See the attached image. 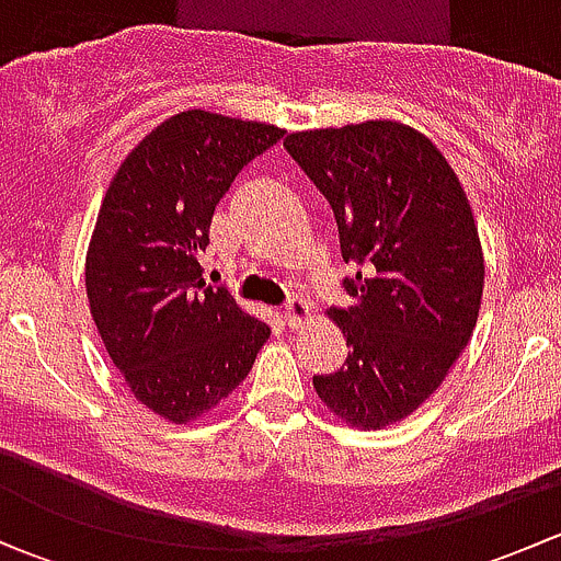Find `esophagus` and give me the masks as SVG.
Returning <instances> with one entry per match:
<instances>
[{
    "instance_id": "1",
    "label": "esophagus",
    "mask_w": 561,
    "mask_h": 561,
    "mask_svg": "<svg viewBox=\"0 0 561 561\" xmlns=\"http://www.w3.org/2000/svg\"><path fill=\"white\" fill-rule=\"evenodd\" d=\"M282 317H285L287 325L298 328V325H304L309 317H312V307H309L304 298H293V301L285 307V312H282Z\"/></svg>"
}]
</instances>
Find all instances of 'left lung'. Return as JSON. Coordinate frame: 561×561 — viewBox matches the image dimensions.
Masks as SVG:
<instances>
[{
  "mask_svg": "<svg viewBox=\"0 0 561 561\" xmlns=\"http://www.w3.org/2000/svg\"><path fill=\"white\" fill-rule=\"evenodd\" d=\"M285 149L331 203L355 276L331 309L347 360L314 377L328 410L358 428L412 415L472 339L483 249L461 181L437 146L399 122L309 129Z\"/></svg>",
  "mask_w": 561,
  "mask_h": 561,
  "instance_id": "8db88e82",
  "label": "left lung"
}]
</instances>
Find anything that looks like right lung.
Here are the masks:
<instances>
[{"label": "right lung", "instance_id": "obj_1", "mask_svg": "<svg viewBox=\"0 0 561 561\" xmlns=\"http://www.w3.org/2000/svg\"><path fill=\"white\" fill-rule=\"evenodd\" d=\"M285 129L181 111L127 154L100 206L87 296L113 366L140 404L190 423L233 393L271 328L203 282L214 208Z\"/></svg>", "mask_w": 561, "mask_h": 561}]
</instances>
